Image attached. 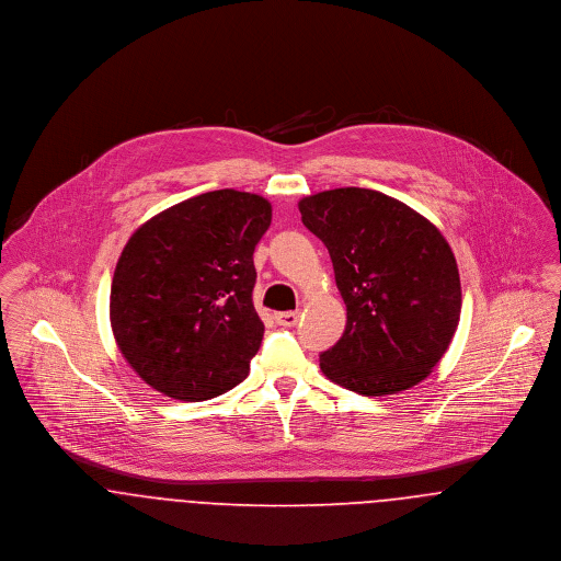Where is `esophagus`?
I'll return each instance as SVG.
<instances>
[{"label": "esophagus", "mask_w": 561, "mask_h": 561, "mask_svg": "<svg viewBox=\"0 0 561 561\" xmlns=\"http://www.w3.org/2000/svg\"><path fill=\"white\" fill-rule=\"evenodd\" d=\"M275 320L282 327H295L299 322V311H279L275 313Z\"/></svg>", "instance_id": "1"}]
</instances>
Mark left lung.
Returning a JSON list of instances; mask_svg holds the SVG:
<instances>
[{
    "mask_svg": "<svg viewBox=\"0 0 561 561\" xmlns=\"http://www.w3.org/2000/svg\"><path fill=\"white\" fill-rule=\"evenodd\" d=\"M304 226L329 250L346 329L320 353L333 382L389 396L422 382L460 320L451 248L426 217L373 188L344 187L299 202Z\"/></svg>",
    "mask_w": 561,
    "mask_h": 561,
    "instance_id": "1",
    "label": "left lung"
}]
</instances>
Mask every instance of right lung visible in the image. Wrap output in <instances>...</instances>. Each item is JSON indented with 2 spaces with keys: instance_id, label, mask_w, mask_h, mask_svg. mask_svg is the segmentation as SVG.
Instances as JSON below:
<instances>
[{
  "instance_id": "1",
  "label": "right lung",
  "mask_w": 561,
  "mask_h": 561,
  "mask_svg": "<svg viewBox=\"0 0 561 561\" xmlns=\"http://www.w3.org/2000/svg\"><path fill=\"white\" fill-rule=\"evenodd\" d=\"M271 226L262 195L219 188L154 215L114 271L110 318L128 366L185 402L226 393L250 374L264 324L253 250Z\"/></svg>"
}]
</instances>
